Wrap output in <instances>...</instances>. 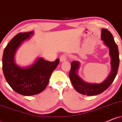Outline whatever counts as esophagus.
I'll return each instance as SVG.
<instances>
[{"label": "esophagus", "instance_id": "1", "mask_svg": "<svg viewBox=\"0 0 122 122\" xmlns=\"http://www.w3.org/2000/svg\"><path fill=\"white\" fill-rule=\"evenodd\" d=\"M66 58H67V56L65 55V54H63V55L61 56V57H60V61L61 62H64V61H65L66 60Z\"/></svg>", "mask_w": 122, "mask_h": 122}]
</instances>
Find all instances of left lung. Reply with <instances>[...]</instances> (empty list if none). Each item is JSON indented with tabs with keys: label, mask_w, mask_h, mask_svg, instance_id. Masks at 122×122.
<instances>
[{
	"label": "left lung",
	"mask_w": 122,
	"mask_h": 122,
	"mask_svg": "<svg viewBox=\"0 0 122 122\" xmlns=\"http://www.w3.org/2000/svg\"><path fill=\"white\" fill-rule=\"evenodd\" d=\"M102 40L110 49L111 71L107 78L103 82L99 84L88 83L81 79L77 75L80 62L73 61L71 62V68L69 72V79L77 92L87 96L99 95L107 89L114 81L117 75L119 65V50L117 43L112 35L107 29H102L101 34Z\"/></svg>",
	"instance_id": "obj_1"
}]
</instances>
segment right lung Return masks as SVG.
<instances>
[{
    "label": "right lung",
    "instance_id": "add662e5",
    "mask_svg": "<svg viewBox=\"0 0 122 122\" xmlns=\"http://www.w3.org/2000/svg\"><path fill=\"white\" fill-rule=\"evenodd\" d=\"M34 34L33 31L20 33L8 43L4 50L2 68L7 82L13 90L24 96H32L42 92L48 84L50 77L60 62L38 58L29 66L22 68L14 61L16 51L22 42Z\"/></svg>",
    "mask_w": 122,
    "mask_h": 122
}]
</instances>
